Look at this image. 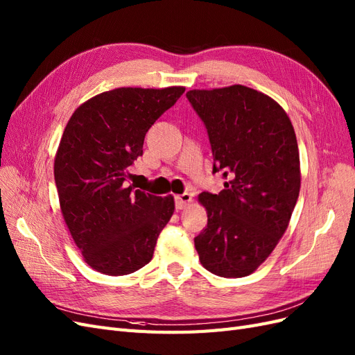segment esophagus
Returning <instances> with one entry per match:
<instances>
[{"mask_svg":"<svg viewBox=\"0 0 355 355\" xmlns=\"http://www.w3.org/2000/svg\"><path fill=\"white\" fill-rule=\"evenodd\" d=\"M191 200H192V196L189 194V192H184V194L176 196V197H175L176 210H182V209H185V207L188 206V204L191 202Z\"/></svg>","mask_w":355,"mask_h":355,"instance_id":"1","label":"esophagus"}]
</instances>
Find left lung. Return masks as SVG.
I'll return each mask as SVG.
<instances>
[{"instance_id":"left-lung-1","label":"left lung","mask_w":355,"mask_h":355,"mask_svg":"<svg viewBox=\"0 0 355 355\" xmlns=\"http://www.w3.org/2000/svg\"><path fill=\"white\" fill-rule=\"evenodd\" d=\"M207 130L213 173L228 182L204 191L207 227L194 239L200 262L219 277H245L283 237L299 197V151L293 125L270 96L244 85L189 90Z\"/></svg>"}]
</instances>
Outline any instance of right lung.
<instances>
[{
  "mask_svg": "<svg viewBox=\"0 0 355 355\" xmlns=\"http://www.w3.org/2000/svg\"><path fill=\"white\" fill-rule=\"evenodd\" d=\"M184 87H121L94 96L68 121L55 158L60 210L84 261L106 275H127L153 259L173 197L128 185L146 132Z\"/></svg>",
  "mask_w": 355,
  "mask_h": 355,
  "instance_id": "obj_1",
  "label": "right lung"
}]
</instances>
